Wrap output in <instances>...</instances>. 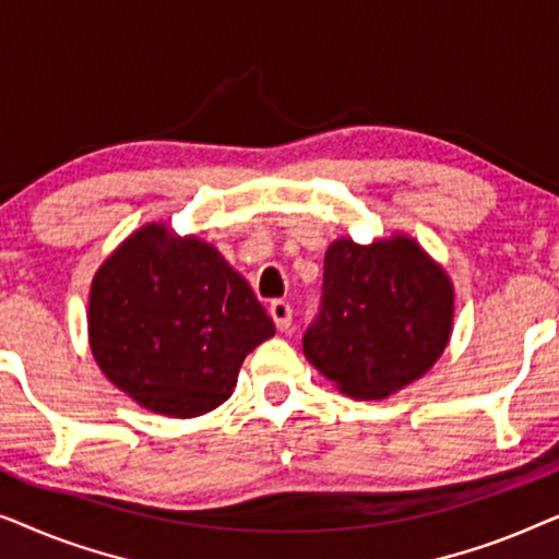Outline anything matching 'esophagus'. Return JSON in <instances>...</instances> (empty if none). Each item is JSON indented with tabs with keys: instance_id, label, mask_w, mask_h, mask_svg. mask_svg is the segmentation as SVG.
<instances>
[{
	"instance_id": "1",
	"label": "esophagus",
	"mask_w": 559,
	"mask_h": 559,
	"mask_svg": "<svg viewBox=\"0 0 559 559\" xmlns=\"http://www.w3.org/2000/svg\"><path fill=\"white\" fill-rule=\"evenodd\" d=\"M270 316L274 320V325H277V331H287L289 323H293V308L282 300H274L270 305Z\"/></svg>"
}]
</instances>
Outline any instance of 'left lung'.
Returning <instances> with one entry per match:
<instances>
[{"label":"left lung","mask_w":559,"mask_h":559,"mask_svg":"<svg viewBox=\"0 0 559 559\" xmlns=\"http://www.w3.org/2000/svg\"><path fill=\"white\" fill-rule=\"evenodd\" d=\"M323 266V312L302 350L341 394L386 400L438 364L453 335L455 287L409 234L369 247L341 236Z\"/></svg>","instance_id":"left-lung-1"}]
</instances>
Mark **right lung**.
<instances>
[{
    "mask_svg": "<svg viewBox=\"0 0 559 559\" xmlns=\"http://www.w3.org/2000/svg\"><path fill=\"white\" fill-rule=\"evenodd\" d=\"M272 335V318L224 254L163 221L129 234L91 282V354L155 415L216 409L234 394L243 358Z\"/></svg>",
    "mask_w": 559,
    "mask_h": 559,
    "instance_id": "right-lung-1",
    "label": "right lung"
}]
</instances>
